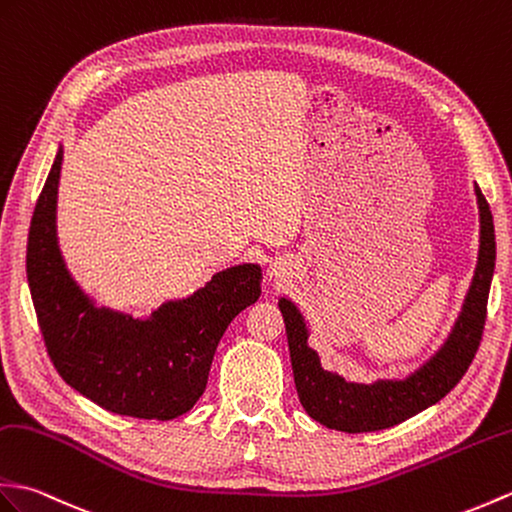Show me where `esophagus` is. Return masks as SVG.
Here are the masks:
<instances>
[{
  "instance_id": "esophagus-1",
  "label": "esophagus",
  "mask_w": 512,
  "mask_h": 512,
  "mask_svg": "<svg viewBox=\"0 0 512 512\" xmlns=\"http://www.w3.org/2000/svg\"><path fill=\"white\" fill-rule=\"evenodd\" d=\"M270 277H275V279H283L285 277V266L283 264H275L270 268Z\"/></svg>"
}]
</instances>
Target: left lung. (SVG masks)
I'll return each instance as SVG.
<instances>
[{
    "label": "left lung",
    "mask_w": 512,
    "mask_h": 512,
    "mask_svg": "<svg viewBox=\"0 0 512 512\" xmlns=\"http://www.w3.org/2000/svg\"><path fill=\"white\" fill-rule=\"evenodd\" d=\"M475 198L480 211V248L462 310L441 349L408 377L360 384L327 371L320 364L318 353L307 344L310 329L301 310L281 296L279 310L288 334L296 392L305 412L314 421L329 430L349 434L386 430L434 406L467 373L482 340L486 301H489L495 270L493 216L478 185H475Z\"/></svg>",
    "instance_id": "8db88e82"
}]
</instances>
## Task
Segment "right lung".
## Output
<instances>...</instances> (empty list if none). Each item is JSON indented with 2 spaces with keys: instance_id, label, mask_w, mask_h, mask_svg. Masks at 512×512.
Masks as SVG:
<instances>
[{
  "instance_id": "obj_1",
  "label": "right lung",
  "mask_w": 512,
  "mask_h": 512,
  "mask_svg": "<svg viewBox=\"0 0 512 512\" xmlns=\"http://www.w3.org/2000/svg\"><path fill=\"white\" fill-rule=\"evenodd\" d=\"M63 148L32 213L26 272L39 327L58 375L100 408L170 421L194 408L231 320L261 294L259 264L220 270L192 296L146 318L98 307L69 275L58 248L56 198Z\"/></svg>"
}]
</instances>
